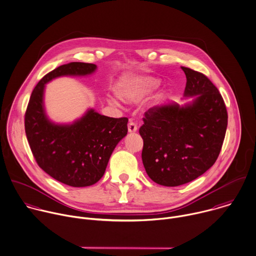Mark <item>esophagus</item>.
I'll list each match as a JSON object with an SVG mask.
<instances>
[{"label": "esophagus", "instance_id": "1", "mask_svg": "<svg viewBox=\"0 0 256 256\" xmlns=\"http://www.w3.org/2000/svg\"><path fill=\"white\" fill-rule=\"evenodd\" d=\"M137 129H138L137 124H136L135 122H133V121H130L129 124H128V131H129L130 133H133V132H136Z\"/></svg>", "mask_w": 256, "mask_h": 256}]
</instances>
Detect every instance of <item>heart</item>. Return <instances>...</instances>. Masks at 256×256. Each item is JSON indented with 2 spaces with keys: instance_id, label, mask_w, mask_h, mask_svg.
Returning a JSON list of instances; mask_svg holds the SVG:
<instances>
[{
  "instance_id": "obj_1",
  "label": "heart",
  "mask_w": 256,
  "mask_h": 256,
  "mask_svg": "<svg viewBox=\"0 0 256 256\" xmlns=\"http://www.w3.org/2000/svg\"><path fill=\"white\" fill-rule=\"evenodd\" d=\"M160 86V80L152 76H137L120 84L118 94L127 101L138 102Z\"/></svg>"
}]
</instances>
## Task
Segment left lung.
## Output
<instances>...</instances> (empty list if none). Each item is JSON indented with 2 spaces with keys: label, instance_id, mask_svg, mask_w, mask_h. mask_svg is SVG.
Wrapping results in <instances>:
<instances>
[{
  "label": "left lung",
  "instance_id": "obj_1",
  "mask_svg": "<svg viewBox=\"0 0 256 256\" xmlns=\"http://www.w3.org/2000/svg\"><path fill=\"white\" fill-rule=\"evenodd\" d=\"M190 104H168L144 114L139 133L142 161L155 182L176 186L194 180L216 161L228 127V111L220 91L202 72L180 68Z\"/></svg>",
  "mask_w": 256,
  "mask_h": 256
}]
</instances>
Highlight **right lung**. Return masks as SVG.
<instances>
[{
  "label": "right lung",
  "mask_w": 256,
  "mask_h": 256,
  "mask_svg": "<svg viewBox=\"0 0 256 256\" xmlns=\"http://www.w3.org/2000/svg\"><path fill=\"white\" fill-rule=\"evenodd\" d=\"M95 70L93 64L70 62L52 70L32 90L24 114L26 135L36 164L70 186H91L102 178L113 150L128 132V118H112L90 109L72 125H56L46 116L44 89L56 78L86 76Z\"/></svg>",
  "instance_id": "add662e5"
}]
</instances>
